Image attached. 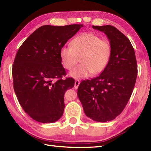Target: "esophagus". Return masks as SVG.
I'll use <instances>...</instances> for the list:
<instances>
[{"instance_id":"1","label":"esophagus","mask_w":151,"mask_h":151,"mask_svg":"<svg viewBox=\"0 0 151 151\" xmlns=\"http://www.w3.org/2000/svg\"><path fill=\"white\" fill-rule=\"evenodd\" d=\"M80 82L79 80H75V89L78 88L79 85H80Z\"/></svg>"}]
</instances>
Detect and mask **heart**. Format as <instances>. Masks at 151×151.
Here are the masks:
<instances>
[{
	"instance_id": "obj_1",
	"label": "heart",
	"mask_w": 151,
	"mask_h": 151,
	"mask_svg": "<svg viewBox=\"0 0 151 151\" xmlns=\"http://www.w3.org/2000/svg\"><path fill=\"white\" fill-rule=\"evenodd\" d=\"M111 55L109 42L92 33H86L76 37L72 40L71 45H63L60 51L62 64L68 70L74 68L80 58L82 64L69 73L74 78H85L91 73L96 75L102 72Z\"/></svg>"
}]
</instances>
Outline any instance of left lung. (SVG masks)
<instances>
[{"label": "left lung", "instance_id": "obj_1", "mask_svg": "<svg viewBox=\"0 0 151 151\" xmlns=\"http://www.w3.org/2000/svg\"><path fill=\"white\" fill-rule=\"evenodd\" d=\"M93 28L108 37L111 58L99 76L80 83L77 94L87 117L106 122L118 116L130 99L137 77V62L130 40L115 27L93 26Z\"/></svg>", "mask_w": 151, "mask_h": 151}]
</instances>
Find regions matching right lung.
Here are the masks:
<instances>
[{
  "label": "right lung",
  "mask_w": 151,
  "mask_h": 151,
  "mask_svg": "<svg viewBox=\"0 0 151 151\" xmlns=\"http://www.w3.org/2000/svg\"><path fill=\"white\" fill-rule=\"evenodd\" d=\"M82 27L42 26L17 51L12 69L13 88L21 107L34 120L52 123L62 117L64 94L74 87L75 80L62 79L66 73L60 51Z\"/></svg>",
  "instance_id": "1"
}]
</instances>
